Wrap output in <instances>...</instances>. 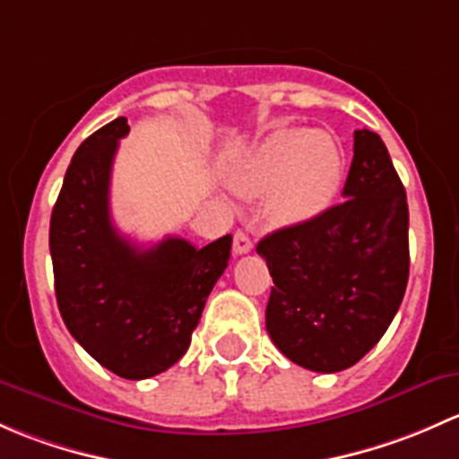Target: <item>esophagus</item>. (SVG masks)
I'll use <instances>...</instances> for the list:
<instances>
[{"label":"esophagus","mask_w":459,"mask_h":459,"mask_svg":"<svg viewBox=\"0 0 459 459\" xmlns=\"http://www.w3.org/2000/svg\"><path fill=\"white\" fill-rule=\"evenodd\" d=\"M254 249V243L252 238H249L247 234H245L243 230H238L234 234V254L236 256H243V254H249Z\"/></svg>","instance_id":"34e87169"}]
</instances>
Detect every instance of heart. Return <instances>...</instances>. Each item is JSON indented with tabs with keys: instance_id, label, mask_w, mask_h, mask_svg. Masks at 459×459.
<instances>
[{
	"instance_id": "b5f03b06",
	"label": "heart",
	"mask_w": 459,
	"mask_h": 459,
	"mask_svg": "<svg viewBox=\"0 0 459 459\" xmlns=\"http://www.w3.org/2000/svg\"><path fill=\"white\" fill-rule=\"evenodd\" d=\"M344 159L333 136L307 127H282L263 139L234 172L245 196H267L276 225H302L332 207L342 186Z\"/></svg>"
}]
</instances>
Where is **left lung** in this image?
<instances>
[{
	"label": "left lung",
	"mask_w": 459,
	"mask_h": 459,
	"mask_svg": "<svg viewBox=\"0 0 459 459\" xmlns=\"http://www.w3.org/2000/svg\"><path fill=\"white\" fill-rule=\"evenodd\" d=\"M342 196L256 245L276 285L264 311L269 338L318 373L349 369L376 347L409 281L406 192L376 132H353Z\"/></svg>",
	"instance_id": "1"
}]
</instances>
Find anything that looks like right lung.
I'll use <instances>...</instances> for the list:
<instances>
[{
    "label": "right lung",
    "instance_id": "right-lung-1",
    "mask_svg": "<svg viewBox=\"0 0 459 459\" xmlns=\"http://www.w3.org/2000/svg\"><path fill=\"white\" fill-rule=\"evenodd\" d=\"M126 117L74 152L50 216V256L61 318L73 338L126 380L181 360L212 287L230 261L231 234L205 247L168 236L143 249L117 231L110 174Z\"/></svg>",
    "mask_w": 459,
    "mask_h": 459
}]
</instances>
